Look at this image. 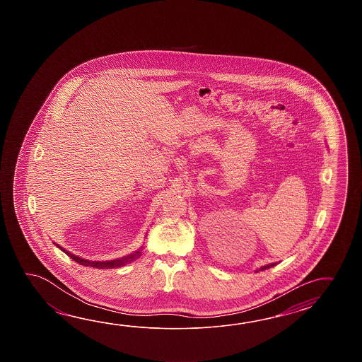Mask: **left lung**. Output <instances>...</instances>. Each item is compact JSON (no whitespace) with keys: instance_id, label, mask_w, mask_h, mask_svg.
I'll return each instance as SVG.
<instances>
[{"instance_id":"8db88e82","label":"left lung","mask_w":362,"mask_h":362,"mask_svg":"<svg viewBox=\"0 0 362 362\" xmlns=\"http://www.w3.org/2000/svg\"><path fill=\"white\" fill-rule=\"evenodd\" d=\"M272 267H274V264H270V265H265V267H262V268H260L259 270L269 269V268H272Z\"/></svg>"}]
</instances>
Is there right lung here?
<instances>
[{"label":"right lung","mask_w":362,"mask_h":362,"mask_svg":"<svg viewBox=\"0 0 362 362\" xmlns=\"http://www.w3.org/2000/svg\"><path fill=\"white\" fill-rule=\"evenodd\" d=\"M58 248H61L62 251L66 255H69V257L74 260V262H78L80 265H84V267H93V268H97V269H108V268H116V267H122L125 265L128 262H132L133 260H136L139 256H141V251H136L134 254L129 255V256H125L123 259H119V260H114V262H89V260H84L78 256L67 252L66 250H63L62 247L58 246Z\"/></svg>","instance_id":"obj_1"}]
</instances>
